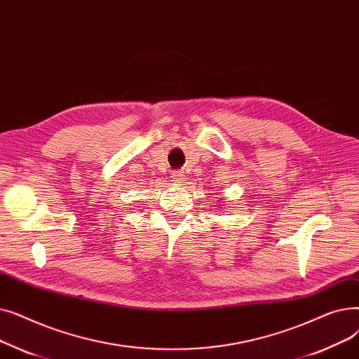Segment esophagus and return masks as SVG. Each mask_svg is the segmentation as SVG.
Segmentation results:
<instances>
[{
	"mask_svg": "<svg viewBox=\"0 0 359 359\" xmlns=\"http://www.w3.org/2000/svg\"><path fill=\"white\" fill-rule=\"evenodd\" d=\"M170 179H172V182H175V183H182L183 175L180 172H173L172 176H170Z\"/></svg>",
	"mask_w": 359,
	"mask_h": 359,
	"instance_id": "34e87169",
	"label": "esophagus"
}]
</instances>
